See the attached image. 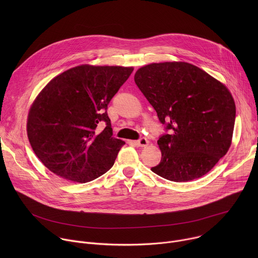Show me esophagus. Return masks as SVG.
Masks as SVG:
<instances>
[{
  "label": "esophagus",
  "instance_id": "34e87169",
  "mask_svg": "<svg viewBox=\"0 0 258 258\" xmlns=\"http://www.w3.org/2000/svg\"><path fill=\"white\" fill-rule=\"evenodd\" d=\"M148 144H149V142L146 138H141L140 140L135 141V145H137L138 147H146V146H148Z\"/></svg>",
  "mask_w": 258,
  "mask_h": 258
}]
</instances>
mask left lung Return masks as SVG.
I'll use <instances>...</instances> for the list:
<instances>
[{"label": "left lung", "mask_w": 258, "mask_h": 258, "mask_svg": "<svg viewBox=\"0 0 258 258\" xmlns=\"http://www.w3.org/2000/svg\"><path fill=\"white\" fill-rule=\"evenodd\" d=\"M135 83L170 134L157 141L161 161L151 168L171 181L206 174L229 151L236 105L229 89L187 62L145 65Z\"/></svg>", "instance_id": "left-lung-1"}]
</instances>
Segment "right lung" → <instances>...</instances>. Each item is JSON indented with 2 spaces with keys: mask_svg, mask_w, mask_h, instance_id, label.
Listing matches in <instances>:
<instances>
[{
  "mask_svg": "<svg viewBox=\"0 0 258 258\" xmlns=\"http://www.w3.org/2000/svg\"><path fill=\"white\" fill-rule=\"evenodd\" d=\"M133 67H72L50 81L27 116V137L42 163L77 182L91 181L114 164L125 144L112 137L107 106ZM100 124H104L102 130Z\"/></svg>",
  "mask_w": 258,
  "mask_h": 258,
  "instance_id": "right-lung-1",
  "label": "right lung"
}]
</instances>
